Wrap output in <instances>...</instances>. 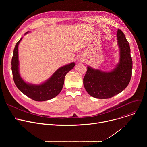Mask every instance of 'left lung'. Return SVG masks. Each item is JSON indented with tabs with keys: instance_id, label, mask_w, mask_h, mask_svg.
Returning <instances> with one entry per match:
<instances>
[{
	"instance_id": "obj_1",
	"label": "left lung",
	"mask_w": 147,
	"mask_h": 147,
	"mask_svg": "<svg viewBox=\"0 0 147 147\" xmlns=\"http://www.w3.org/2000/svg\"><path fill=\"white\" fill-rule=\"evenodd\" d=\"M117 45L120 49L119 62L111 71L106 72L87 67L83 84L92 97L108 99L119 94L127 87L132 74L133 61L130 48L124 33L117 32Z\"/></svg>"
}]
</instances>
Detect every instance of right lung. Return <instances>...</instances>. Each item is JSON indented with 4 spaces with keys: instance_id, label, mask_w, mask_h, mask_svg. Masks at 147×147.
Masks as SVG:
<instances>
[{
    "instance_id": "1",
    "label": "right lung",
    "mask_w": 147,
    "mask_h": 147,
    "mask_svg": "<svg viewBox=\"0 0 147 147\" xmlns=\"http://www.w3.org/2000/svg\"><path fill=\"white\" fill-rule=\"evenodd\" d=\"M28 32L25 34H27ZM23 38L16 44L11 59V70L13 77L16 87L24 95L35 101H45L56 97L62 90L65 77L75 66V63L61 67L46 81L39 85L27 83L21 77L19 73V61L18 47Z\"/></svg>"
}]
</instances>
